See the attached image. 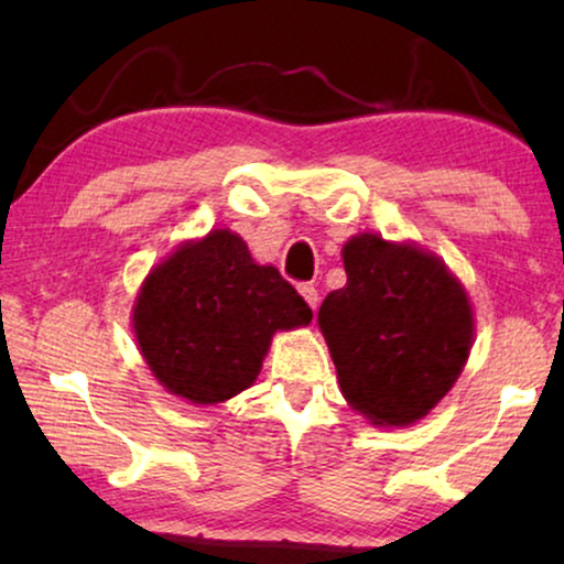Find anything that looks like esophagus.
I'll use <instances>...</instances> for the list:
<instances>
[{"mask_svg":"<svg viewBox=\"0 0 564 564\" xmlns=\"http://www.w3.org/2000/svg\"><path fill=\"white\" fill-rule=\"evenodd\" d=\"M300 295L305 297V303L311 305L313 311H315V307H318V300H321V297H318V290H315L313 284H300Z\"/></svg>","mask_w":564,"mask_h":564,"instance_id":"34e87169","label":"esophagus"}]
</instances>
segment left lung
Segmentation results:
<instances>
[{"label": "left lung", "mask_w": 564, "mask_h": 564, "mask_svg": "<svg viewBox=\"0 0 564 564\" xmlns=\"http://www.w3.org/2000/svg\"><path fill=\"white\" fill-rule=\"evenodd\" d=\"M346 284L323 300L338 384L375 426H411L452 390L473 349V305L431 251L359 234L346 241Z\"/></svg>", "instance_id": "obj_1"}]
</instances>
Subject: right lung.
Instances as JSON below:
<instances>
[{
  "mask_svg": "<svg viewBox=\"0 0 564 564\" xmlns=\"http://www.w3.org/2000/svg\"><path fill=\"white\" fill-rule=\"evenodd\" d=\"M311 321L297 290L274 267L257 264L243 238L226 228L182 243L153 267L133 305L153 377L197 405L251 388L276 330Z\"/></svg>",
  "mask_w": 564,
  "mask_h": 564,
  "instance_id": "1",
  "label": "right lung"
}]
</instances>
